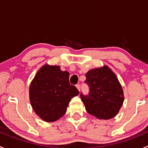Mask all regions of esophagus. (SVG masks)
<instances>
[{
  "instance_id": "esophagus-1",
  "label": "esophagus",
  "mask_w": 148,
  "mask_h": 148,
  "mask_svg": "<svg viewBox=\"0 0 148 148\" xmlns=\"http://www.w3.org/2000/svg\"><path fill=\"white\" fill-rule=\"evenodd\" d=\"M76 86H77V89H78V90L80 92V89H81V86H80L79 84H78L76 85Z\"/></svg>"
}]
</instances>
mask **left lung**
Segmentation results:
<instances>
[{"instance_id":"1","label":"left lung","mask_w":148,"mask_h":148,"mask_svg":"<svg viewBox=\"0 0 148 148\" xmlns=\"http://www.w3.org/2000/svg\"><path fill=\"white\" fill-rule=\"evenodd\" d=\"M85 83L88 95H80L86 112L98 119L110 120L117 114L124 102L123 90L114 73L107 66L89 70Z\"/></svg>"}]
</instances>
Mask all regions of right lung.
<instances>
[{"instance_id": "right-lung-1", "label": "right lung", "mask_w": 148, "mask_h": 148, "mask_svg": "<svg viewBox=\"0 0 148 148\" xmlns=\"http://www.w3.org/2000/svg\"><path fill=\"white\" fill-rule=\"evenodd\" d=\"M69 73L59 66L45 64L38 71L29 87V98L36 114L45 122H54L66 113L71 99L79 94L70 84Z\"/></svg>"}]
</instances>
